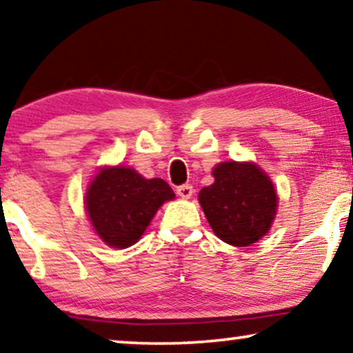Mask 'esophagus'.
Segmentation results:
<instances>
[{
	"mask_svg": "<svg viewBox=\"0 0 353 353\" xmlns=\"http://www.w3.org/2000/svg\"><path fill=\"white\" fill-rule=\"evenodd\" d=\"M192 192H194V190H192L191 185H181L176 188V194L181 197V199H190V197L192 196Z\"/></svg>",
	"mask_w": 353,
	"mask_h": 353,
	"instance_id": "obj_1",
	"label": "esophagus"
}]
</instances>
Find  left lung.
Wrapping results in <instances>:
<instances>
[{"mask_svg":"<svg viewBox=\"0 0 353 353\" xmlns=\"http://www.w3.org/2000/svg\"><path fill=\"white\" fill-rule=\"evenodd\" d=\"M215 183L202 188L199 202L214 233L236 248L254 244L268 233L276 214V192L255 163L223 162Z\"/></svg>","mask_w":353,"mask_h":353,"instance_id":"1","label":"left lung"}]
</instances>
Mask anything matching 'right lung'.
Segmentation results:
<instances>
[{
    "label": "right lung",
    "mask_w": 353,
    "mask_h": 353,
    "mask_svg": "<svg viewBox=\"0 0 353 353\" xmlns=\"http://www.w3.org/2000/svg\"><path fill=\"white\" fill-rule=\"evenodd\" d=\"M175 197L161 178L146 180L132 168H104L91 183L86 210L105 244L125 249L137 243L159 207Z\"/></svg>",
    "instance_id": "add662e5"
}]
</instances>
